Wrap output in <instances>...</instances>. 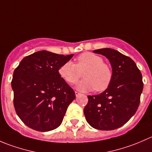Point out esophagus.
Here are the masks:
<instances>
[{
    "label": "esophagus",
    "instance_id": "obj_1",
    "mask_svg": "<svg viewBox=\"0 0 152 152\" xmlns=\"http://www.w3.org/2000/svg\"><path fill=\"white\" fill-rule=\"evenodd\" d=\"M75 95H76V97H77V96H80V95H81V93H79V92L76 91V92H75Z\"/></svg>",
    "mask_w": 152,
    "mask_h": 152
}]
</instances>
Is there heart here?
<instances>
[{"mask_svg":"<svg viewBox=\"0 0 152 152\" xmlns=\"http://www.w3.org/2000/svg\"><path fill=\"white\" fill-rule=\"evenodd\" d=\"M84 72L83 80L76 88L80 91L88 92L96 89V91H104L110 85L113 78L111 68L101 56L95 53L85 52L76 59V64L68 61L61 65L59 73L61 77L69 84H76Z\"/></svg>","mask_w":152,"mask_h":152,"instance_id":"obj_1","label":"heart"}]
</instances>
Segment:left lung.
<instances>
[{
	"label": "left lung",
	"instance_id": "8db88e82",
	"mask_svg": "<svg viewBox=\"0 0 152 152\" xmlns=\"http://www.w3.org/2000/svg\"><path fill=\"white\" fill-rule=\"evenodd\" d=\"M109 59L113 70L110 85L96 96H88L84 109L86 121L99 130H113L126 123L140 104L143 83L142 74L134 61L113 48L98 49Z\"/></svg>",
	"mask_w": 152,
	"mask_h": 152
}]
</instances>
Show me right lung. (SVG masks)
<instances>
[{
    "label": "right lung",
    "instance_id": "right-lung-1",
    "mask_svg": "<svg viewBox=\"0 0 152 152\" xmlns=\"http://www.w3.org/2000/svg\"><path fill=\"white\" fill-rule=\"evenodd\" d=\"M73 56L40 50L24 57L15 70L12 81L14 107L29 128L48 132L62 124L76 96L60 76L59 69Z\"/></svg>",
    "mask_w": 152,
    "mask_h": 152
}]
</instances>
